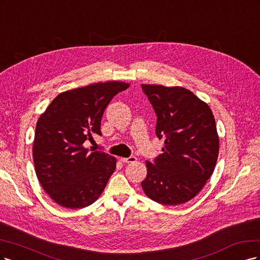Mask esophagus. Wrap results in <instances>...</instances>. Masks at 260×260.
I'll return each instance as SVG.
<instances>
[{"instance_id": "esophagus-1", "label": "esophagus", "mask_w": 260, "mask_h": 260, "mask_svg": "<svg viewBox=\"0 0 260 260\" xmlns=\"http://www.w3.org/2000/svg\"><path fill=\"white\" fill-rule=\"evenodd\" d=\"M121 161L123 163H134V162L137 161V157L134 156V155H132L129 157H121Z\"/></svg>"}]
</instances>
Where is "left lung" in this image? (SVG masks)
Wrapping results in <instances>:
<instances>
[{"instance_id":"left-lung-1","label":"left lung","mask_w":260,"mask_h":260,"mask_svg":"<svg viewBox=\"0 0 260 260\" xmlns=\"http://www.w3.org/2000/svg\"><path fill=\"white\" fill-rule=\"evenodd\" d=\"M157 116L155 133L163 153L147 161L141 187L157 203L178 205L193 199L214 173L219 137L206 103L181 86L142 84Z\"/></svg>"}]
</instances>
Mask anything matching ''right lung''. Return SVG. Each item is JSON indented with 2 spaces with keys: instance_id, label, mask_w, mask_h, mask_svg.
I'll return each mask as SVG.
<instances>
[{
  "instance_id": "right-lung-1",
  "label": "right lung",
  "mask_w": 260,
  "mask_h": 260,
  "mask_svg": "<svg viewBox=\"0 0 260 260\" xmlns=\"http://www.w3.org/2000/svg\"><path fill=\"white\" fill-rule=\"evenodd\" d=\"M128 83L109 81L63 91L40 115L32 154L42 188L57 204L83 208L103 193L113 174L116 158L84 147L93 135H102L106 107Z\"/></svg>"
}]
</instances>
